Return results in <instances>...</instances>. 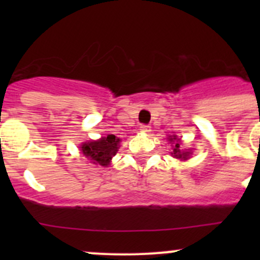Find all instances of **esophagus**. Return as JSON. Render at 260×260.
Returning a JSON list of instances; mask_svg holds the SVG:
<instances>
[{
    "instance_id": "34e87169",
    "label": "esophagus",
    "mask_w": 260,
    "mask_h": 260,
    "mask_svg": "<svg viewBox=\"0 0 260 260\" xmlns=\"http://www.w3.org/2000/svg\"><path fill=\"white\" fill-rule=\"evenodd\" d=\"M140 131L142 133H148V132H151V127H149V125L143 124V125H141V127H140Z\"/></svg>"
}]
</instances>
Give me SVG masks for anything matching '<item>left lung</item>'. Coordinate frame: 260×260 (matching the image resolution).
Returning a JSON list of instances; mask_svg holds the SVG:
<instances>
[{"label": "left lung", "instance_id": "8db88e82", "mask_svg": "<svg viewBox=\"0 0 260 260\" xmlns=\"http://www.w3.org/2000/svg\"><path fill=\"white\" fill-rule=\"evenodd\" d=\"M169 141L172 143V149H174V151L171 152V154L175 157V158H179V159L190 158L191 151H186V149L185 151H182V149H181L180 138H177V136H170Z\"/></svg>", "mask_w": 260, "mask_h": 260}]
</instances>
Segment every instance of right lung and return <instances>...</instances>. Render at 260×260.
<instances>
[{
	"label": "right lung",
	"instance_id": "right-lung-1",
	"mask_svg": "<svg viewBox=\"0 0 260 260\" xmlns=\"http://www.w3.org/2000/svg\"><path fill=\"white\" fill-rule=\"evenodd\" d=\"M119 142L120 140L114 135H108L107 137H102L101 140L84 142L80 146V151L90 161V164L107 167L111 165L112 157L118 152Z\"/></svg>",
	"mask_w": 260,
	"mask_h": 260
}]
</instances>
